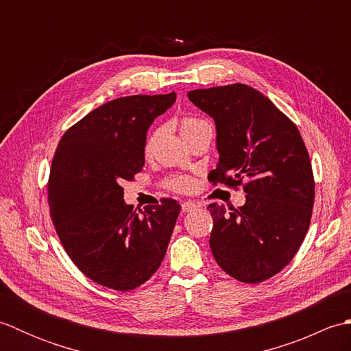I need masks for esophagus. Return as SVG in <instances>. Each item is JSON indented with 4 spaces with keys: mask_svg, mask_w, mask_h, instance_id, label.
Returning <instances> with one entry per match:
<instances>
[{
    "mask_svg": "<svg viewBox=\"0 0 351 351\" xmlns=\"http://www.w3.org/2000/svg\"><path fill=\"white\" fill-rule=\"evenodd\" d=\"M197 210V204L191 202V200H185V202H182V211L184 213H193Z\"/></svg>",
    "mask_w": 351,
    "mask_h": 351,
    "instance_id": "34e87169",
    "label": "esophagus"
}]
</instances>
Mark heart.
<instances>
[{"label":"heart","instance_id":"1","mask_svg":"<svg viewBox=\"0 0 351 351\" xmlns=\"http://www.w3.org/2000/svg\"><path fill=\"white\" fill-rule=\"evenodd\" d=\"M204 125H208V122L202 121V119L184 117L182 121H181V132H182V136H184V134H189L191 131L197 130L199 126H204ZM156 136H158V132H154L152 136L147 138V141H146V152H149L152 149ZM166 185H167L170 190L187 191V190H190L193 187V181L190 180L189 176H173V178H170V180L166 182Z\"/></svg>","mask_w":351,"mask_h":351}]
</instances>
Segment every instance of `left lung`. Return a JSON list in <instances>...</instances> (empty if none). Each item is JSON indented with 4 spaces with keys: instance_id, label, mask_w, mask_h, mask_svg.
Returning a JSON list of instances; mask_svg holds the SVG:
<instances>
[{
    "instance_id": "1",
    "label": "left lung",
    "mask_w": 351,
    "mask_h": 351,
    "mask_svg": "<svg viewBox=\"0 0 351 351\" xmlns=\"http://www.w3.org/2000/svg\"><path fill=\"white\" fill-rule=\"evenodd\" d=\"M189 99L217 130L213 184L241 185L245 204L213 215L210 247L234 279L259 283L294 258L308 232L315 182L308 149L297 126L256 88L229 84L189 92Z\"/></svg>"
}]
</instances>
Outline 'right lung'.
Segmentation results:
<instances>
[{"label": "right lung", "mask_w": 351, "mask_h": 351, "mask_svg": "<svg viewBox=\"0 0 351 351\" xmlns=\"http://www.w3.org/2000/svg\"><path fill=\"white\" fill-rule=\"evenodd\" d=\"M176 93L134 95L95 108L64 132L49 171L48 204L57 235L88 279L117 291L140 287L158 270L181 205L134 211L123 181L145 166L146 132Z\"/></svg>", "instance_id": "obj_1"}]
</instances>
